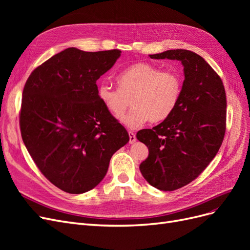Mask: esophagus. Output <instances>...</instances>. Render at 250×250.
I'll use <instances>...</instances> for the list:
<instances>
[{
	"mask_svg": "<svg viewBox=\"0 0 250 250\" xmlns=\"http://www.w3.org/2000/svg\"><path fill=\"white\" fill-rule=\"evenodd\" d=\"M128 133H129V144H133L135 141H137V138H135V134L132 131H129Z\"/></svg>",
	"mask_w": 250,
	"mask_h": 250,
	"instance_id": "obj_1",
	"label": "esophagus"
}]
</instances>
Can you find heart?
Here are the masks:
<instances>
[{
    "label": "heart",
    "mask_w": 250,
    "mask_h": 250,
    "mask_svg": "<svg viewBox=\"0 0 250 250\" xmlns=\"http://www.w3.org/2000/svg\"><path fill=\"white\" fill-rule=\"evenodd\" d=\"M119 88L102 83L98 87V97L110 115L120 119L130 101L133 108L123 119L126 126L135 128L148 120L160 123L168 119L177 107L183 80L172 71L147 62L130 65L117 77Z\"/></svg>",
    "instance_id": "heart-1"
}]
</instances>
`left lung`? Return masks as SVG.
Instances as JSON below:
<instances>
[{
  "mask_svg": "<svg viewBox=\"0 0 250 250\" xmlns=\"http://www.w3.org/2000/svg\"><path fill=\"white\" fill-rule=\"evenodd\" d=\"M176 59L185 71L183 93L172 115L137 139L149 149L140 165L142 175L162 191L190 184L204 171L220 149L226 130V94L220 76L196 53L168 50L149 55Z\"/></svg>",
  "mask_w": 250,
  "mask_h": 250,
  "instance_id": "obj_1",
  "label": "left lung"
}]
</instances>
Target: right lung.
<instances>
[{
    "mask_svg": "<svg viewBox=\"0 0 250 250\" xmlns=\"http://www.w3.org/2000/svg\"><path fill=\"white\" fill-rule=\"evenodd\" d=\"M120 55L118 49L67 48L37 66L26 81L21 139L42 175L66 193L94 188L112 154L129 142L124 126L100 101L96 84Z\"/></svg>",
    "mask_w": 250,
    "mask_h": 250,
    "instance_id": "1",
    "label": "right lung"
}]
</instances>
